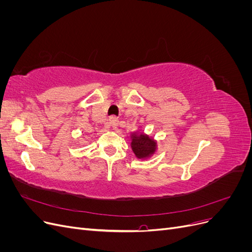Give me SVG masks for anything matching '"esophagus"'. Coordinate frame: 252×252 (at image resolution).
I'll use <instances>...</instances> for the list:
<instances>
[{
  "instance_id": "1",
  "label": "esophagus",
  "mask_w": 252,
  "mask_h": 252,
  "mask_svg": "<svg viewBox=\"0 0 252 252\" xmlns=\"http://www.w3.org/2000/svg\"><path fill=\"white\" fill-rule=\"evenodd\" d=\"M108 123H109L110 126H112L113 128H116V127L118 126L119 120H118V118H116V117H110V118H109V121H108Z\"/></svg>"
}]
</instances>
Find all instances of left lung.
<instances>
[{
  "label": "left lung",
  "instance_id": "obj_1",
  "mask_svg": "<svg viewBox=\"0 0 252 252\" xmlns=\"http://www.w3.org/2000/svg\"><path fill=\"white\" fill-rule=\"evenodd\" d=\"M132 150L138 158H145L151 155L156 149V142L149 139L148 136L140 134L135 135L131 143Z\"/></svg>",
  "mask_w": 252,
  "mask_h": 252
}]
</instances>
